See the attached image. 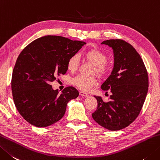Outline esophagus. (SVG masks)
I'll use <instances>...</instances> for the list:
<instances>
[{
    "label": "esophagus",
    "instance_id": "34e87169",
    "mask_svg": "<svg viewBox=\"0 0 160 160\" xmlns=\"http://www.w3.org/2000/svg\"><path fill=\"white\" fill-rule=\"evenodd\" d=\"M80 96H85V97L89 96L88 93H86V92H83V91H80Z\"/></svg>",
    "mask_w": 160,
    "mask_h": 160
}]
</instances>
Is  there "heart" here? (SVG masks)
<instances>
[{
	"instance_id": "b5f03b06",
	"label": "heart",
	"mask_w": 160,
	"mask_h": 160,
	"mask_svg": "<svg viewBox=\"0 0 160 160\" xmlns=\"http://www.w3.org/2000/svg\"><path fill=\"white\" fill-rule=\"evenodd\" d=\"M84 58L87 62L93 65V72L101 77H105L108 75L111 69L110 63L106 60L107 56L104 52L98 48H90L84 53ZM80 63L79 56L77 54L71 55L67 62V68L71 72L76 71ZM71 83L81 90L89 91L92 87L97 84V80L95 77H84L78 76L71 80Z\"/></svg>"
}]
</instances>
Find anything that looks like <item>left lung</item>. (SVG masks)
Listing matches in <instances>:
<instances>
[{
    "instance_id": "8db88e82",
    "label": "left lung",
    "mask_w": 160,
    "mask_h": 160,
    "mask_svg": "<svg viewBox=\"0 0 160 160\" xmlns=\"http://www.w3.org/2000/svg\"><path fill=\"white\" fill-rule=\"evenodd\" d=\"M101 44L113 50V69L101 87L112 94L106 102L94 96L98 108L92 118L106 129L119 130L132 123L140 113L148 93V73L141 56L130 43L109 39Z\"/></svg>"
}]
</instances>
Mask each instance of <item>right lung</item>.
<instances>
[{"label":"right lung","mask_w":160,"mask_h":160,"mask_svg":"<svg viewBox=\"0 0 160 160\" xmlns=\"http://www.w3.org/2000/svg\"><path fill=\"white\" fill-rule=\"evenodd\" d=\"M86 44L60 36L47 35L31 42L18 55L12 77L14 105L25 120L47 127L64 117L67 103L79 96L68 87L59 93L51 82L68 70L67 62Z\"/></svg>","instance_id":"obj_1"}]
</instances>
